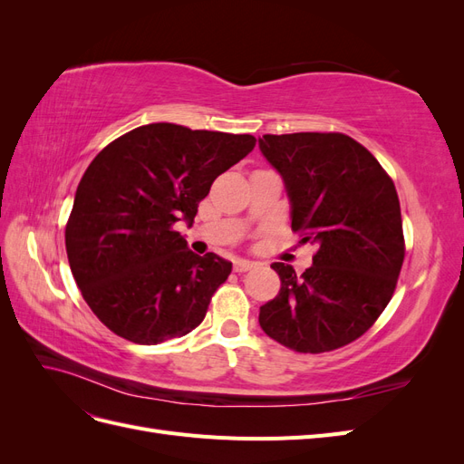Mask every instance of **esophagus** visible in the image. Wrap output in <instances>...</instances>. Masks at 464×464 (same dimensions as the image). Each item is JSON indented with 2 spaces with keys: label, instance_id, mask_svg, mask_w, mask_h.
<instances>
[{
  "label": "esophagus",
  "instance_id": "obj_1",
  "mask_svg": "<svg viewBox=\"0 0 464 464\" xmlns=\"http://www.w3.org/2000/svg\"><path fill=\"white\" fill-rule=\"evenodd\" d=\"M254 266H256V263L249 261V259H236L234 261V271L236 273H246L249 269H254Z\"/></svg>",
  "mask_w": 464,
  "mask_h": 464
}]
</instances>
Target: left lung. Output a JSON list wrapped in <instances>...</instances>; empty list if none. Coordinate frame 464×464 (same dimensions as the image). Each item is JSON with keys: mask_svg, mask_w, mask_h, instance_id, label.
<instances>
[{"mask_svg": "<svg viewBox=\"0 0 464 464\" xmlns=\"http://www.w3.org/2000/svg\"><path fill=\"white\" fill-rule=\"evenodd\" d=\"M259 149L285 181L292 230L317 247L302 275L271 265L280 290L259 325L296 353H329L366 333L395 292L404 259L395 184L343 133L263 135Z\"/></svg>", "mask_w": 464, "mask_h": 464, "instance_id": "obj_1", "label": "left lung"}]
</instances>
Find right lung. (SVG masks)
Instances as JSON below:
<instances>
[{
	"instance_id": "add662e5",
	"label": "right lung",
	"mask_w": 464,
	"mask_h": 464,
	"mask_svg": "<svg viewBox=\"0 0 464 464\" xmlns=\"http://www.w3.org/2000/svg\"><path fill=\"white\" fill-rule=\"evenodd\" d=\"M254 147V135L149 123L96 154L79 181L65 249L82 298L111 333L160 344L205 319L232 263L193 254L176 224L191 227L217 176Z\"/></svg>"
}]
</instances>
